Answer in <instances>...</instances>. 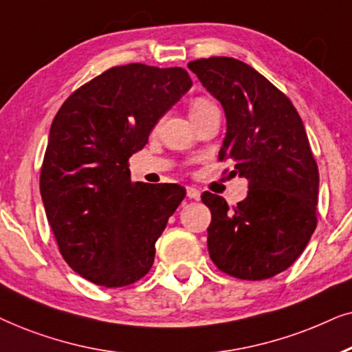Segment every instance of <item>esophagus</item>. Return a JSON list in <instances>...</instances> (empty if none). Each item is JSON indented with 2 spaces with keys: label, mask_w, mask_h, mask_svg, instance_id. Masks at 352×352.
Returning a JSON list of instances; mask_svg holds the SVG:
<instances>
[{
  "label": "esophagus",
  "mask_w": 352,
  "mask_h": 352,
  "mask_svg": "<svg viewBox=\"0 0 352 352\" xmlns=\"http://www.w3.org/2000/svg\"><path fill=\"white\" fill-rule=\"evenodd\" d=\"M186 195H188L190 199H196V201L201 199V191L193 188V186H188V188H186Z\"/></svg>",
  "instance_id": "obj_1"
}]
</instances>
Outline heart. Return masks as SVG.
Listing matches in <instances>:
<instances>
[{"label": "heart", "instance_id": "heart-1", "mask_svg": "<svg viewBox=\"0 0 352 352\" xmlns=\"http://www.w3.org/2000/svg\"><path fill=\"white\" fill-rule=\"evenodd\" d=\"M214 104L210 102L209 100H206V98H198V100L193 101V104H191V112H198V111H204L208 109V107H212Z\"/></svg>", "mask_w": 352, "mask_h": 352}]
</instances>
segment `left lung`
Segmentation results:
<instances>
[{"mask_svg": "<svg viewBox=\"0 0 352 352\" xmlns=\"http://www.w3.org/2000/svg\"><path fill=\"white\" fill-rule=\"evenodd\" d=\"M223 107L219 159L250 180L248 196L228 208L201 195L210 209L208 250L215 265L241 280H265L301 256L317 225L318 168L292 101L251 65L233 58L188 64Z\"/></svg>", "mask_w": 352, "mask_h": 352, "instance_id": "8db88e82", "label": "left lung"}]
</instances>
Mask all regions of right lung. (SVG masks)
Returning a JSON list of instances; mask_svg holds the SVG:
<instances>
[{"label": "right lung", "mask_w": 352, "mask_h": 352, "mask_svg": "<svg viewBox=\"0 0 352 352\" xmlns=\"http://www.w3.org/2000/svg\"><path fill=\"white\" fill-rule=\"evenodd\" d=\"M182 67H112L70 95L51 124L40 175L46 217L64 261L106 288L151 269L157 238L186 191L130 180L129 159L190 90Z\"/></svg>", "instance_id": "add662e5"}]
</instances>
